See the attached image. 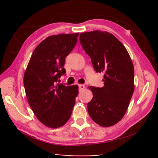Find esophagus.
Instances as JSON below:
<instances>
[{
  "label": "esophagus",
  "instance_id": "esophagus-1",
  "mask_svg": "<svg viewBox=\"0 0 158 158\" xmlns=\"http://www.w3.org/2000/svg\"><path fill=\"white\" fill-rule=\"evenodd\" d=\"M78 85H79V91H81V90L84 89V88H85L84 85H83V84H79Z\"/></svg>",
  "mask_w": 158,
  "mask_h": 158
}]
</instances>
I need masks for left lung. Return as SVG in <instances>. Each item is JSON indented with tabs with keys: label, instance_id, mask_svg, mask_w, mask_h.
Instances as JSON below:
<instances>
[{
	"label": "left lung",
	"instance_id": "left-lung-1",
	"mask_svg": "<svg viewBox=\"0 0 158 158\" xmlns=\"http://www.w3.org/2000/svg\"><path fill=\"white\" fill-rule=\"evenodd\" d=\"M79 42L96 73L105 74L103 87L89 88L93 97L88 103V112L100 126H112L123 117L134 93L132 60L123 44L108 32L81 33Z\"/></svg>",
	"mask_w": 158,
	"mask_h": 158
}]
</instances>
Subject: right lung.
Listing matches in <instances>:
<instances>
[{
	"mask_svg": "<svg viewBox=\"0 0 158 158\" xmlns=\"http://www.w3.org/2000/svg\"><path fill=\"white\" fill-rule=\"evenodd\" d=\"M79 33L59 34L44 40L29 61L23 77L28 104L37 119L46 126H63L71 116L78 85L58 84L66 73V56L77 42Z\"/></svg>",
	"mask_w": 158,
	"mask_h": 158,
	"instance_id": "obj_1",
	"label": "right lung"
}]
</instances>
